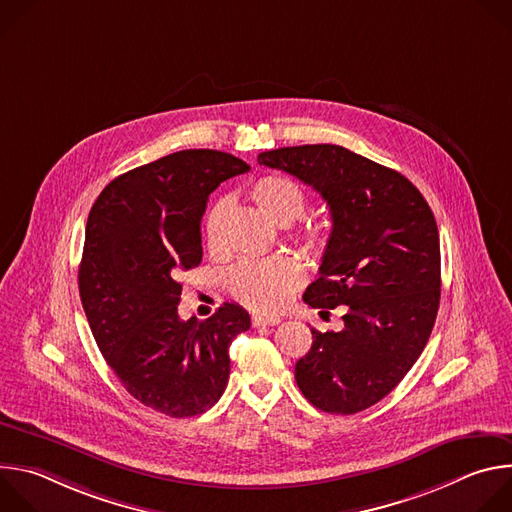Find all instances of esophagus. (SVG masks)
<instances>
[{"label": "esophagus", "mask_w": 512, "mask_h": 512, "mask_svg": "<svg viewBox=\"0 0 512 512\" xmlns=\"http://www.w3.org/2000/svg\"><path fill=\"white\" fill-rule=\"evenodd\" d=\"M281 320H279V316H253L251 318V324L255 326V328H259V326H275V324H279Z\"/></svg>", "instance_id": "obj_1"}]
</instances>
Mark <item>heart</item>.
<instances>
[{
	"mask_svg": "<svg viewBox=\"0 0 512 512\" xmlns=\"http://www.w3.org/2000/svg\"><path fill=\"white\" fill-rule=\"evenodd\" d=\"M253 198L259 208L277 225H291L306 212V190L287 176L267 174L253 184ZM225 200H218L206 216V243L210 249L221 247V216ZM328 231L320 225H306L296 231L294 241L310 255H322L328 247ZM304 269L300 261L287 255L247 261L239 265L231 275L233 294L249 308L257 312H277L285 306L289 296L302 285Z\"/></svg>",
	"mask_w": 512,
	"mask_h": 512,
	"instance_id": "1",
	"label": "heart"
}]
</instances>
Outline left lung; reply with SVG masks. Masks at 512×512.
Instances as JSON below:
<instances>
[{
  "instance_id": "left-lung-1",
  "label": "left lung",
  "mask_w": 512,
  "mask_h": 512,
  "mask_svg": "<svg viewBox=\"0 0 512 512\" xmlns=\"http://www.w3.org/2000/svg\"><path fill=\"white\" fill-rule=\"evenodd\" d=\"M257 162L312 186L330 208L320 277L304 302L322 310L346 306L344 328H312L296 383L326 413H358L403 381L435 324L442 267L433 212L403 174L342 145L279 148Z\"/></svg>"
}]
</instances>
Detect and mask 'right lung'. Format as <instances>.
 Segmentation results:
<instances>
[{
    "instance_id": "right-lung-1",
    "label": "right lung",
    "mask_w": 512,
    "mask_h": 512,
    "mask_svg": "<svg viewBox=\"0 0 512 512\" xmlns=\"http://www.w3.org/2000/svg\"><path fill=\"white\" fill-rule=\"evenodd\" d=\"M243 172L231 154L182 150L117 176L89 212L79 291L91 332L127 393L170 417L221 399L229 346L251 328L237 304L204 322L178 316V275L202 261L208 194Z\"/></svg>"
}]
</instances>
